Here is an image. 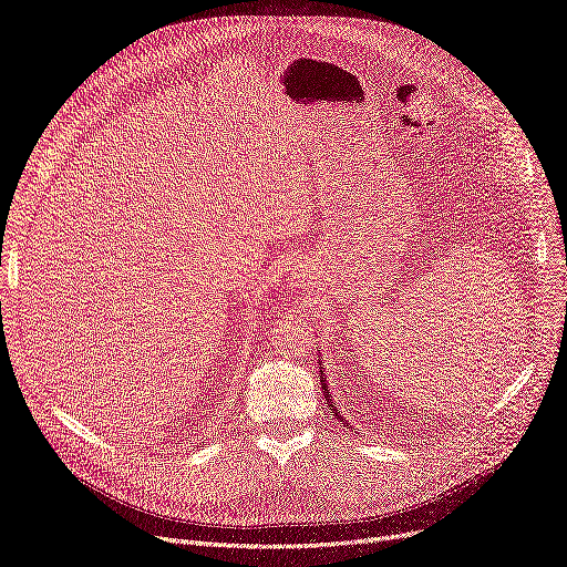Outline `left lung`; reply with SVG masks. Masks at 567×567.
<instances>
[{
  "label": "left lung",
  "mask_w": 567,
  "mask_h": 567,
  "mask_svg": "<svg viewBox=\"0 0 567 567\" xmlns=\"http://www.w3.org/2000/svg\"><path fill=\"white\" fill-rule=\"evenodd\" d=\"M319 368H322V363H319ZM319 378H322V375H319ZM322 389H324V399H327V405H329V408L336 412V416H340V414H338V410H336V405L331 403V391H329V386H327V380H324V378H322ZM340 420H342V416H340Z\"/></svg>",
  "instance_id": "1"
}]
</instances>
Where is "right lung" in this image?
I'll use <instances>...</instances> for the list:
<instances>
[{"label": "right lung", "instance_id": "right-lung-1", "mask_svg": "<svg viewBox=\"0 0 567 567\" xmlns=\"http://www.w3.org/2000/svg\"><path fill=\"white\" fill-rule=\"evenodd\" d=\"M178 445H183V442H178Z\"/></svg>", "mask_w": 567, "mask_h": 567}]
</instances>
